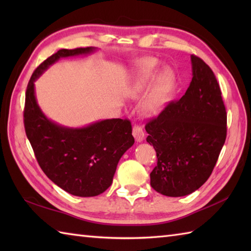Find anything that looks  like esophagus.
<instances>
[{
	"label": "esophagus",
	"mask_w": 251,
	"mask_h": 251,
	"mask_svg": "<svg viewBox=\"0 0 251 251\" xmlns=\"http://www.w3.org/2000/svg\"><path fill=\"white\" fill-rule=\"evenodd\" d=\"M132 136L135 137L137 142H141L145 139V131H143L142 127L139 125H135L134 128H132Z\"/></svg>",
	"instance_id": "obj_1"
}]
</instances>
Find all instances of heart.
Wrapping results in <instances>:
<instances>
[{"label": "heart", "mask_w": 251, "mask_h": 251, "mask_svg": "<svg viewBox=\"0 0 251 251\" xmlns=\"http://www.w3.org/2000/svg\"><path fill=\"white\" fill-rule=\"evenodd\" d=\"M157 70V61L152 58H145L138 62L132 74L129 90L134 97L142 94L149 85H152L141 101L142 111L148 115H156L166 105L175 82L174 72L169 68Z\"/></svg>", "instance_id": "b5f03b06"}]
</instances>
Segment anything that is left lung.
I'll list each match as a JSON object with an SVG mask.
<instances>
[{
	"label": "left lung",
	"instance_id": "8db88e82",
	"mask_svg": "<svg viewBox=\"0 0 251 251\" xmlns=\"http://www.w3.org/2000/svg\"><path fill=\"white\" fill-rule=\"evenodd\" d=\"M191 65L185 94L146 125L147 141L157 155L151 186L172 197L189 195L206 182L226 138V111L215 74L196 56Z\"/></svg>",
	"mask_w": 251,
	"mask_h": 251
}]
</instances>
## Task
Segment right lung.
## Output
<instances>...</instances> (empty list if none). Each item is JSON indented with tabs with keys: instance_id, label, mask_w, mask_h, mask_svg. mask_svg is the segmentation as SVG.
Wrapping results in <instances>:
<instances>
[{
	"instance_id": "add662e5",
	"label": "right lung",
	"mask_w": 251,
	"mask_h": 251,
	"mask_svg": "<svg viewBox=\"0 0 251 251\" xmlns=\"http://www.w3.org/2000/svg\"><path fill=\"white\" fill-rule=\"evenodd\" d=\"M96 47L59 50L32 74L24 111L26 137L40 167L52 182L68 193L97 196L113 181L117 164L134 145L129 121L102 120L84 127H68L50 120L37 103L34 83L60 58L86 56Z\"/></svg>"
}]
</instances>
